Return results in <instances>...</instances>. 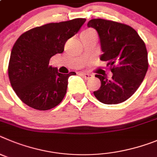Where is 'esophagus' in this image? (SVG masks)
<instances>
[{
    "instance_id": "1",
    "label": "esophagus",
    "mask_w": 157,
    "mask_h": 157,
    "mask_svg": "<svg viewBox=\"0 0 157 157\" xmlns=\"http://www.w3.org/2000/svg\"><path fill=\"white\" fill-rule=\"evenodd\" d=\"M80 75H82L86 80H89V79L92 78L93 76L91 75V73H80Z\"/></svg>"
}]
</instances>
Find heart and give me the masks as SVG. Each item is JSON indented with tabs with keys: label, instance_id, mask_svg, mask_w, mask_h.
<instances>
[{
	"label": "heart",
	"instance_id": "b5f03b06",
	"mask_svg": "<svg viewBox=\"0 0 157 157\" xmlns=\"http://www.w3.org/2000/svg\"><path fill=\"white\" fill-rule=\"evenodd\" d=\"M91 30H87V31H86V32H84V33H88V32H91Z\"/></svg>",
	"mask_w": 157,
	"mask_h": 157
}]
</instances>
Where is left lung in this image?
Masks as SVG:
<instances>
[{
    "label": "left lung",
    "mask_w": 157,
    "mask_h": 157,
    "mask_svg": "<svg viewBox=\"0 0 157 157\" xmlns=\"http://www.w3.org/2000/svg\"><path fill=\"white\" fill-rule=\"evenodd\" d=\"M87 27L97 30L103 54L113 73L111 79L96 74L101 87L96 98L108 105L118 104L131 97L143 81L149 67L145 44L136 31L126 24L102 19H91Z\"/></svg>",
    "instance_id": "1"
}]
</instances>
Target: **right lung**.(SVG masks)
<instances>
[{
    "mask_svg": "<svg viewBox=\"0 0 157 157\" xmlns=\"http://www.w3.org/2000/svg\"><path fill=\"white\" fill-rule=\"evenodd\" d=\"M86 19L48 23L22 33L12 48L8 77L21 101L37 110H48L63 101L71 72L63 74L49 66L50 59L63 53L66 42L80 30Z\"/></svg>",
    "mask_w": 157,
    "mask_h": 157,
    "instance_id": "1",
    "label": "right lung"
}]
</instances>
